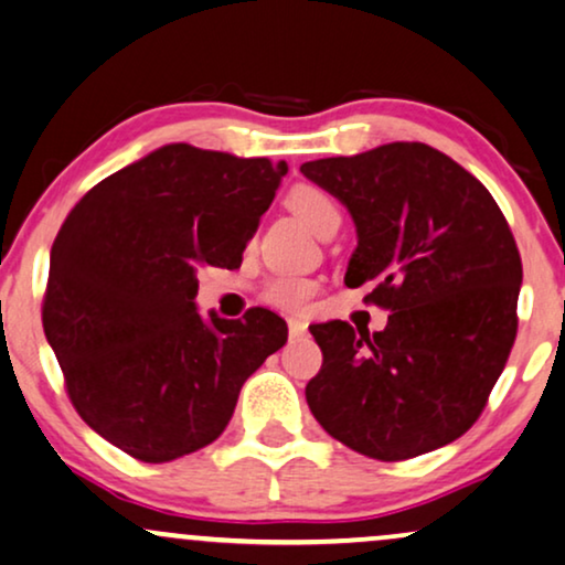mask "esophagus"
Masks as SVG:
<instances>
[{"mask_svg":"<svg viewBox=\"0 0 565 565\" xmlns=\"http://www.w3.org/2000/svg\"><path fill=\"white\" fill-rule=\"evenodd\" d=\"M287 326H289V335H295V338L307 333V322L299 320V318H289Z\"/></svg>","mask_w":565,"mask_h":565,"instance_id":"esophagus-1","label":"esophagus"}]
</instances>
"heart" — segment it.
<instances>
[{
  "label": "heart",
  "mask_w": 565,
  "mask_h": 565,
  "mask_svg": "<svg viewBox=\"0 0 565 565\" xmlns=\"http://www.w3.org/2000/svg\"><path fill=\"white\" fill-rule=\"evenodd\" d=\"M287 204L291 206V212H295L307 227L318 232V235L328 227L330 222H341V209H338L333 195L322 191V188H315V185L291 188V193L287 195ZM315 291H318V284H315L312 278L278 274V276H270L268 281L263 284L260 297L263 302L276 307V310L295 312V310H302V307L310 302Z\"/></svg>",
  "instance_id": "obj_1"
}]
</instances>
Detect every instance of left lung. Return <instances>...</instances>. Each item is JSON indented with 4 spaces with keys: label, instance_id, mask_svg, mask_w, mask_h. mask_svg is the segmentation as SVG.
I'll list each match as a JSON object with an SVG mask.
<instances>
[{
    "label": "left lung",
    "instance_id": "obj_1",
    "mask_svg": "<svg viewBox=\"0 0 565 565\" xmlns=\"http://www.w3.org/2000/svg\"><path fill=\"white\" fill-rule=\"evenodd\" d=\"M343 201L359 245L345 287L387 310L380 333L310 326L322 366L305 395L353 452L411 460L460 439L483 413L516 338L522 258L488 188L439 149L393 141L305 162Z\"/></svg>",
    "mask_w": 565,
    "mask_h": 565
}]
</instances>
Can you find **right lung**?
I'll use <instances>...</instances> for the list:
<instances>
[{
  "label": "right lung",
  "instance_id": "right-lung-1",
  "mask_svg": "<svg viewBox=\"0 0 565 565\" xmlns=\"http://www.w3.org/2000/svg\"><path fill=\"white\" fill-rule=\"evenodd\" d=\"M287 162L168 145L82 195L51 247L43 330L82 420L141 462L212 445L287 343L266 307L195 312L199 270L239 268Z\"/></svg>",
  "mask_w": 565,
  "mask_h": 565
}]
</instances>
